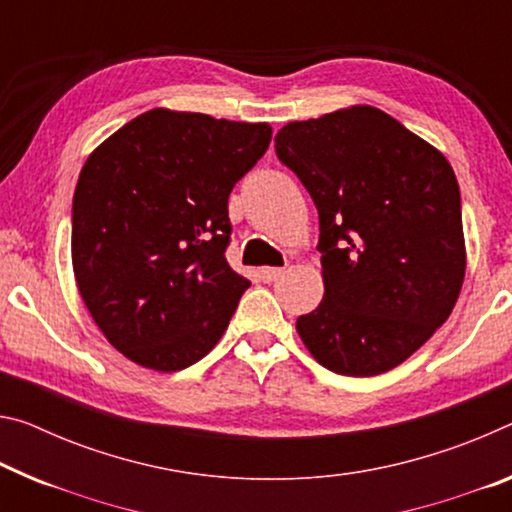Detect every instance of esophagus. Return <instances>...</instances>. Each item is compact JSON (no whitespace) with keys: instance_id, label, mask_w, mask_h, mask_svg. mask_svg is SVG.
<instances>
[{"instance_id":"obj_1","label":"esophagus","mask_w":512,"mask_h":512,"mask_svg":"<svg viewBox=\"0 0 512 512\" xmlns=\"http://www.w3.org/2000/svg\"><path fill=\"white\" fill-rule=\"evenodd\" d=\"M282 273H285V269H278V266H264V269H259V278L264 282H275Z\"/></svg>"}]
</instances>
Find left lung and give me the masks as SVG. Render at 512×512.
I'll return each instance as SVG.
<instances>
[{"mask_svg":"<svg viewBox=\"0 0 512 512\" xmlns=\"http://www.w3.org/2000/svg\"><path fill=\"white\" fill-rule=\"evenodd\" d=\"M275 154L319 212L326 294L296 330L323 367H399L449 319L465 278L460 189L433 145L376 107L296 120Z\"/></svg>","mask_w":512,"mask_h":512,"instance_id":"obj_1","label":"left lung"}]
</instances>
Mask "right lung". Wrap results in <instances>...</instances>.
Wrapping results in <instances>:
<instances>
[{"mask_svg":"<svg viewBox=\"0 0 512 512\" xmlns=\"http://www.w3.org/2000/svg\"><path fill=\"white\" fill-rule=\"evenodd\" d=\"M269 143L266 123L152 109L86 159L72 198V269L125 358L180 371L221 339L250 287L225 259L227 198Z\"/></svg>","mask_w":512,"mask_h":512,"instance_id":"obj_1","label":"right lung"}]
</instances>
